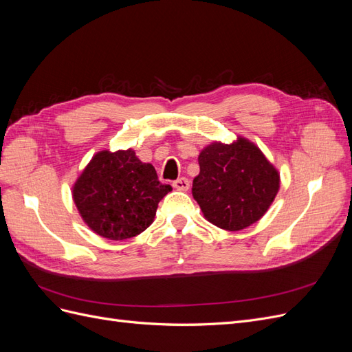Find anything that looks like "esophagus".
I'll return each instance as SVG.
<instances>
[{"label":"esophagus","mask_w":352,"mask_h":352,"mask_svg":"<svg viewBox=\"0 0 352 352\" xmlns=\"http://www.w3.org/2000/svg\"><path fill=\"white\" fill-rule=\"evenodd\" d=\"M173 186L179 190H188L189 189V180L186 177H180L173 182Z\"/></svg>","instance_id":"1"}]
</instances>
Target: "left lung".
<instances>
[{
    "mask_svg": "<svg viewBox=\"0 0 352 352\" xmlns=\"http://www.w3.org/2000/svg\"><path fill=\"white\" fill-rule=\"evenodd\" d=\"M192 195L204 217L225 230H242L258 221L279 190V173L245 138L212 142L199 153Z\"/></svg>",
    "mask_w": 352,
    "mask_h": 352,
    "instance_id": "1",
    "label": "left lung"
}]
</instances>
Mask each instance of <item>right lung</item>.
Segmentation results:
<instances>
[{
    "label": "right lung",
    "mask_w": 352,
    "mask_h": 352,
    "mask_svg": "<svg viewBox=\"0 0 352 352\" xmlns=\"http://www.w3.org/2000/svg\"><path fill=\"white\" fill-rule=\"evenodd\" d=\"M170 190L153 164L142 163L129 148L95 154L73 186V199L95 233L123 241L151 225L158 202Z\"/></svg>",
    "instance_id": "obj_1"
}]
</instances>
